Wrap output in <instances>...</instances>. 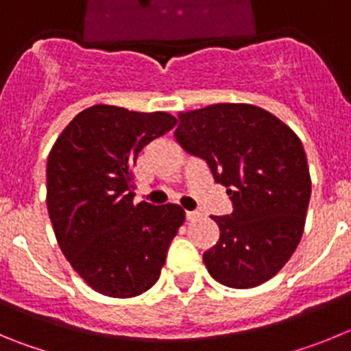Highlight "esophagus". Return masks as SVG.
<instances>
[{
  "label": "esophagus",
  "mask_w": 351,
  "mask_h": 351,
  "mask_svg": "<svg viewBox=\"0 0 351 351\" xmlns=\"http://www.w3.org/2000/svg\"><path fill=\"white\" fill-rule=\"evenodd\" d=\"M200 216H202V214L198 213V210H186V219H188V221H197Z\"/></svg>",
  "instance_id": "esophagus-1"
}]
</instances>
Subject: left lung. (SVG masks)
<instances>
[{
    "label": "left lung",
    "mask_w": 351,
    "mask_h": 351,
    "mask_svg": "<svg viewBox=\"0 0 351 351\" xmlns=\"http://www.w3.org/2000/svg\"><path fill=\"white\" fill-rule=\"evenodd\" d=\"M226 188L234 210L213 216L219 241L204 253L207 271L230 288L271 280L304 232L311 178L302 142L283 121L250 104H216L179 114L173 133Z\"/></svg>",
    "instance_id": "8db88e82"
}]
</instances>
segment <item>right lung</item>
Here are the masks:
<instances>
[{
    "label": "right lung",
    "instance_id": "add662e5",
    "mask_svg": "<svg viewBox=\"0 0 351 351\" xmlns=\"http://www.w3.org/2000/svg\"><path fill=\"white\" fill-rule=\"evenodd\" d=\"M178 119L93 105L77 114L47 160V209L73 271L98 293L126 299L160 278L172 239L184 223L178 204H133L132 169L144 145Z\"/></svg>",
    "mask_w": 351,
    "mask_h": 351
}]
</instances>
